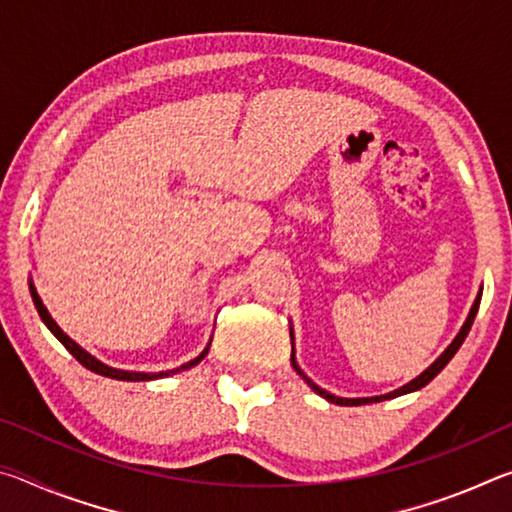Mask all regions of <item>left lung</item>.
I'll return each mask as SVG.
<instances>
[{"label": "left lung", "instance_id": "8db88e82", "mask_svg": "<svg viewBox=\"0 0 512 512\" xmlns=\"http://www.w3.org/2000/svg\"><path fill=\"white\" fill-rule=\"evenodd\" d=\"M481 293H483V287L479 289V293H476L474 305H472V309H470V314H467V318H465V323H463V327H461V332H458V334L454 336V341L447 345L445 352L440 354V357H438L436 361H433L427 370H422L418 377L411 379V381H406L404 386L395 388V391H391V393H384V395H372V397H339V395H332L329 391H325V388H320V386L316 384V381H311V379L305 375V372H302V368L298 366V361H296V348H293V325L289 327V334H291V366H293V370H296L302 379L307 381V386L311 388V391H314V393H316V395H320V397H325L327 402L339 404V406H361V404H372V402L393 400V397H400V395H406V393H415V391H420V388L427 386L429 381H431L433 377H436L438 372L443 370L449 361H452V357H454V354L458 352V348H461V345H463L465 336H467V332H470V327H472V323H474L476 311H479V305H481Z\"/></svg>", "mask_w": 512, "mask_h": 512}]
</instances>
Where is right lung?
<instances>
[{
  "mask_svg": "<svg viewBox=\"0 0 512 512\" xmlns=\"http://www.w3.org/2000/svg\"><path fill=\"white\" fill-rule=\"evenodd\" d=\"M29 291H31L33 305H36L38 314H40V318H42V323L47 325L49 332L54 334L56 339L65 345V348L69 350V354H72V357H74L76 361L83 363L85 368L92 370V372H97V375H103V377L119 379V381H153V379L171 377V375H176V372H183V370L194 368L196 363H201V361L205 359L207 350H210V343H212V339H210V343H207V348H205L201 354H198L196 359L187 361V363H183V366H178V368H173V370H162V372H135V370H121V368H112V366H108V363H103V361H99L97 357H92V354H90L88 350H83L79 343H76L74 339H69V336L63 332V329L58 327V323H56L54 318H51V314H49V311H47V307L42 305V298L38 296V289H36V284H33V280H29Z\"/></svg>",
  "mask_w": 512,
  "mask_h": 512,
  "instance_id": "right-lung-1",
  "label": "right lung"
}]
</instances>
